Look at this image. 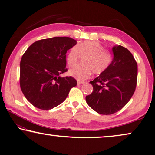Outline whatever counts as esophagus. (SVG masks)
Listing matches in <instances>:
<instances>
[{
    "label": "esophagus",
    "mask_w": 155,
    "mask_h": 155,
    "mask_svg": "<svg viewBox=\"0 0 155 155\" xmlns=\"http://www.w3.org/2000/svg\"><path fill=\"white\" fill-rule=\"evenodd\" d=\"M78 85H82L83 84H84V82H80V81H78Z\"/></svg>",
    "instance_id": "1"
}]
</instances>
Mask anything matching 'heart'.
<instances>
[{
	"mask_svg": "<svg viewBox=\"0 0 155 155\" xmlns=\"http://www.w3.org/2000/svg\"><path fill=\"white\" fill-rule=\"evenodd\" d=\"M80 56L84 57L82 65L75 66L69 70V75L79 81L91 77L92 73L99 75L104 73L112 61V56L104 46L95 41H86L73 47L66 56V62L69 67L77 64Z\"/></svg>",
	"mask_w": 155,
	"mask_h": 155,
	"instance_id": "b5f03b06",
	"label": "heart"
}]
</instances>
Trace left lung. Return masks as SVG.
Returning <instances> with one entry per match:
<instances>
[{
	"label": "left lung",
	"mask_w": 155,
	"mask_h": 155,
	"mask_svg": "<svg viewBox=\"0 0 155 155\" xmlns=\"http://www.w3.org/2000/svg\"><path fill=\"white\" fill-rule=\"evenodd\" d=\"M112 51L109 67L91 81L93 91L86 97L89 106L104 115L120 110L131 99L137 84V64L132 54L121 45L114 46Z\"/></svg>",
	"instance_id": "left-lung-1"
}]
</instances>
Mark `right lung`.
<instances>
[{
  "label": "right lung",
  "instance_id": "obj_1",
  "mask_svg": "<svg viewBox=\"0 0 155 155\" xmlns=\"http://www.w3.org/2000/svg\"><path fill=\"white\" fill-rule=\"evenodd\" d=\"M75 39L56 37L39 40L27 49L20 62V84L24 95L41 110H48L62 104L71 88L77 85L66 72V53L76 45Z\"/></svg>",
  "mask_w": 155,
  "mask_h": 155
}]
</instances>
